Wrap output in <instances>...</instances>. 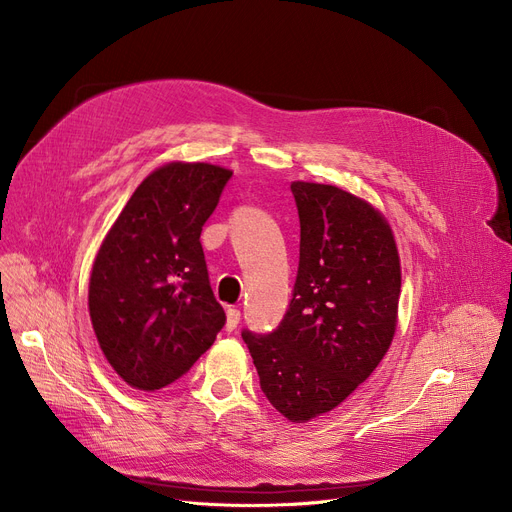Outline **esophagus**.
I'll return each instance as SVG.
<instances>
[{
    "mask_svg": "<svg viewBox=\"0 0 512 512\" xmlns=\"http://www.w3.org/2000/svg\"><path fill=\"white\" fill-rule=\"evenodd\" d=\"M238 324H240V311L234 309V307H228V311H226V330L232 332V330H236Z\"/></svg>",
    "mask_w": 512,
    "mask_h": 512,
    "instance_id": "34e87169",
    "label": "esophagus"
}]
</instances>
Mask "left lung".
Masks as SVG:
<instances>
[{"instance_id": "1", "label": "left lung", "mask_w": 512, "mask_h": 512, "mask_svg": "<svg viewBox=\"0 0 512 512\" xmlns=\"http://www.w3.org/2000/svg\"><path fill=\"white\" fill-rule=\"evenodd\" d=\"M301 220L299 274L276 332H242L259 384L292 423L334 411L394 340L400 257L380 209L332 184H290Z\"/></svg>"}]
</instances>
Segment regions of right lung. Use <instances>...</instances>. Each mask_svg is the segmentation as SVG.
I'll return each mask as SVG.
<instances>
[{
    "label": "right lung",
    "instance_id": "1",
    "mask_svg": "<svg viewBox=\"0 0 512 512\" xmlns=\"http://www.w3.org/2000/svg\"><path fill=\"white\" fill-rule=\"evenodd\" d=\"M230 176L205 161H170L137 186L101 242L89 315L103 357L132 388L176 382L224 326L199 236Z\"/></svg>",
    "mask_w": 512,
    "mask_h": 512
}]
</instances>
